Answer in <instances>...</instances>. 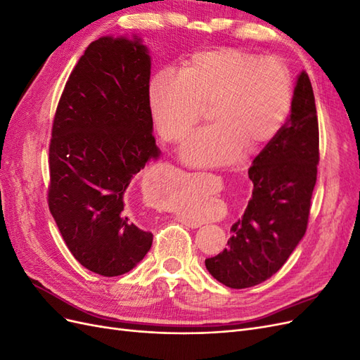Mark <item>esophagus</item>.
<instances>
[{
	"label": "esophagus",
	"mask_w": 360,
	"mask_h": 360,
	"mask_svg": "<svg viewBox=\"0 0 360 360\" xmlns=\"http://www.w3.org/2000/svg\"><path fill=\"white\" fill-rule=\"evenodd\" d=\"M181 222L184 224V225H186V226H198L200 224L198 222H195L193 219H192V217H189V214H184V216H181Z\"/></svg>",
	"instance_id": "esophagus-1"
}]
</instances>
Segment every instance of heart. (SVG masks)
Here are the masks:
<instances>
[{
  "label": "heart",
  "mask_w": 360,
  "mask_h": 360,
  "mask_svg": "<svg viewBox=\"0 0 360 360\" xmlns=\"http://www.w3.org/2000/svg\"><path fill=\"white\" fill-rule=\"evenodd\" d=\"M291 75L278 58L217 48L200 51L181 72L162 69L150 81L148 106L160 138L179 143L210 103L213 124L191 135L181 148L189 165H228L264 148L281 132L290 112Z\"/></svg>",
  "instance_id": "obj_1"
}]
</instances>
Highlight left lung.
Masks as SVG:
<instances>
[{
    "instance_id": "obj_1",
    "label": "left lung",
    "mask_w": 360,
    "mask_h": 360,
    "mask_svg": "<svg viewBox=\"0 0 360 360\" xmlns=\"http://www.w3.org/2000/svg\"><path fill=\"white\" fill-rule=\"evenodd\" d=\"M319 160L317 108L309 76L302 72L290 118L248 171L252 198L231 226L228 248L205 259L216 281L230 288H248L284 266L307 233Z\"/></svg>"
}]
</instances>
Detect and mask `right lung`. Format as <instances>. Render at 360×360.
<instances>
[{
  "label": "right lung",
  "mask_w": 360,
  "mask_h": 360,
  "mask_svg": "<svg viewBox=\"0 0 360 360\" xmlns=\"http://www.w3.org/2000/svg\"><path fill=\"white\" fill-rule=\"evenodd\" d=\"M150 69L139 37L97 39L72 70L53 117L49 210L72 255L102 276L127 274L153 243L124 209L130 181L160 156Z\"/></svg>",
  "instance_id": "add662e5"
}]
</instances>
